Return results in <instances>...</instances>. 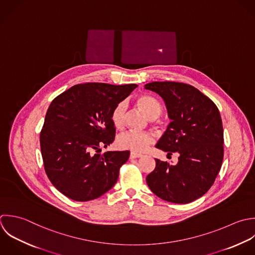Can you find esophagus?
I'll return each instance as SVG.
<instances>
[{
    "mask_svg": "<svg viewBox=\"0 0 255 255\" xmlns=\"http://www.w3.org/2000/svg\"><path fill=\"white\" fill-rule=\"evenodd\" d=\"M141 157H142L141 154H138V153H135V152L130 153V159H136V158H141Z\"/></svg>",
    "mask_w": 255,
    "mask_h": 255,
    "instance_id": "34e87169",
    "label": "esophagus"
}]
</instances>
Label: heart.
I'll list each match as a JSON object with an SVG mask.
<instances>
[{
	"mask_svg": "<svg viewBox=\"0 0 255 255\" xmlns=\"http://www.w3.org/2000/svg\"><path fill=\"white\" fill-rule=\"evenodd\" d=\"M137 104L150 119H156L162 114V104L157 98L151 95L140 96L137 99ZM126 110L127 104L125 101L119 102L113 108L110 118L115 128L122 129L124 127ZM154 137L150 133L127 131L118 136L116 143L120 149L130 150L135 153H142L146 151L148 147L154 143Z\"/></svg>",
	"mask_w": 255,
	"mask_h": 255,
	"instance_id": "1",
	"label": "heart"
}]
</instances>
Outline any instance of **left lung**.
<instances>
[{
	"label": "left lung",
	"instance_id": "8db88e82",
	"mask_svg": "<svg viewBox=\"0 0 255 255\" xmlns=\"http://www.w3.org/2000/svg\"><path fill=\"white\" fill-rule=\"evenodd\" d=\"M145 89L165 101L172 120L156 148L179 154L176 165L156 159L146 178L150 190L164 201L188 204L213 186L224 160L223 121L217 105L194 86L182 82L155 81Z\"/></svg>",
	"mask_w": 255,
	"mask_h": 255
}]
</instances>
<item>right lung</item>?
I'll return each mask as SVG.
<instances>
[{
  "label": "right lung",
  "mask_w": 255,
  "mask_h": 255,
  "mask_svg": "<svg viewBox=\"0 0 255 255\" xmlns=\"http://www.w3.org/2000/svg\"><path fill=\"white\" fill-rule=\"evenodd\" d=\"M136 87L77 84L50 103L39 136L41 156L49 181L67 198L91 201L116 184L130 152H99L115 139L113 108Z\"/></svg>",
  "instance_id": "add662e5"
}]
</instances>
